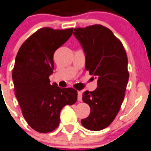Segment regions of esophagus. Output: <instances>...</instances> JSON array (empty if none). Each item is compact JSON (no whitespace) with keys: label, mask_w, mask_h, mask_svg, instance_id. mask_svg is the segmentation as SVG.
Instances as JSON below:
<instances>
[{"label":"esophagus","mask_w":151,"mask_h":151,"mask_svg":"<svg viewBox=\"0 0 151 151\" xmlns=\"http://www.w3.org/2000/svg\"><path fill=\"white\" fill-rule=\"evenodd\" d=\"M78 101L79 102L82 101V95H81V91H78Z\"/></svg>","instance_id":"esophagus-1"}]
</instances>
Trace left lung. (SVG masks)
I'll return each instance as SVG.
<instances>
[{
	"label": "left lung",
	"mask_w": 151,
	"mask_h": 151,
	"mask_svg": "<svg viewBox=\"0 0 151 151\" xmlns=\"http://www.w3.org/2000/svg\"><path fill=\"white\" fill-rule=\"evenodd\" d=\"M73 34L85 52V70L97 80L96 90L83 93L91 113L81 123L86 129L99 131L111 124L124 101L129 80L127 53L111 30L100 24L75 28Z\"/></svg>",
	"instance_id": "left-lung-1"
}]
</instances>
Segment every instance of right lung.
<instances>
[{
	"mask_svg": "<svg viewBox=\"0 0 151 151\" xmlns=\"http://www.w3.org/2000/svg\"><path fill=\"white\" fill-rule=\"evenodd\" d=\"M73 30L40 29L24 41L16 55L12 75L15 94L23 117L39 132L55 130L63 107L77 100L76 90L52 85L48 78L53 73L54 53L68 40Z\"/></svg>",
	"mask_w": 151,
	"mask_h": 151,
	"instance_id": "right-lung-1",
	"label": "right lung"
}]
</instances>
